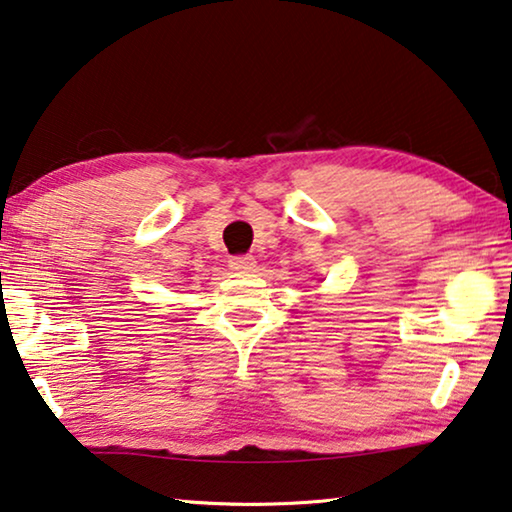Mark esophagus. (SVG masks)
<instances>
[{"label":"esophagus","mask_w":512,"mask_h":512,"mask_svg":"<svg viewBox=\"0 0 512 512\" xmlns=\"http://www.w3.org/2000/svg\"><path fill=\"white\" fill-rule=\"evenodd\" d=\"M228 266H230L235 273H250V271H255V257H253V255H237V257H230Z\"/></svg>","instance_id":"34e87169"}]
</instances>
